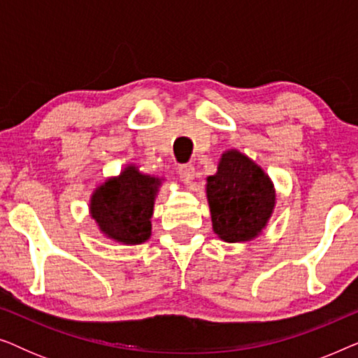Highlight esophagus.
Here are the masks:
<instances>
[{"label": "esophagus", "mask_w": 358, "mask_h": 358, "mask_svg": "<svg viewBox=\"0 0 358 358\" xmlns=\"http://www.w3.org/2000/svg\"><path fill=\"white\" fill-rule=\"evenodd\" d=\"M178 173H179V178L182 182L189 184L190 180L194 179V174H195V168L192 164H180L178 168Z\"/></svg>", "instance_id": "1"}]
</instances>
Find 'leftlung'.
Returning <instances> with one entry per match:
<instances>
[{"instance_id":"obj_1","label":"left lung","mask_w":358,"mask_h":358,"mask_svg":"<svg viewBox=\"0 0 358 358\" xmlns=\"http://www.w3.org/2000/svg\"><path fill=\"white\" fill-rule=\"evenodd\" d=\"M207 195L215 233L227 243L257 236L275 203L271 179L238 151L222 156L218 173L208 178Z\"/></svg>"}]
</instances>
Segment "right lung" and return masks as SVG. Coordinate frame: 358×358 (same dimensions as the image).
Returning <instances> with one entry per match:
<instances>
[{
    "label": "right lung",
    "mask_w": 358,
    "mask_h": 358,
    "mask_svg": "<svg viewBox=\"0 0 358 358\" xmlns=\"http://www.w3.org/2000/svg\"><path fill=\"white\" fill-rule=\"evenodd\" d=\"M158 179L127 168L92 195L91 215L102 231L115 241L138 244L150 238Z\"/></svg>",
    "instance_id": "right-lung-1"
}]
</instances>
